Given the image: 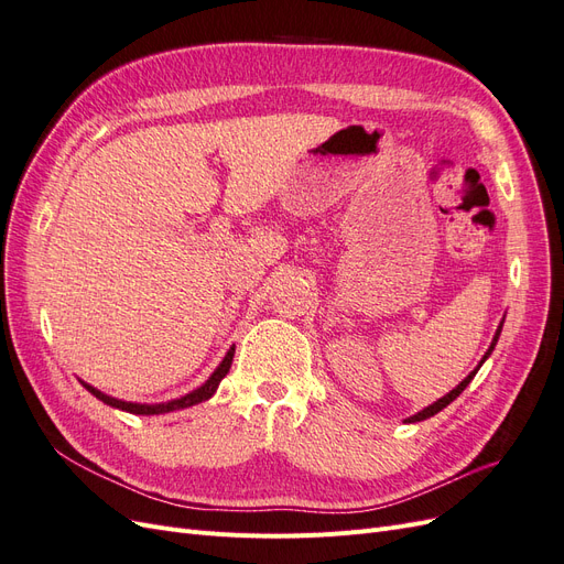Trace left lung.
Returning a JSON list of instances; mask_svg holds the SVG:
<instances>
[{
	"instance_id": "left-lung-1",
	"label": "left lung",
	"mask_w": 564,
	"mask_h": 564,
	"mask_svg": "<svg viewBox=\"0 0 564 564\" xmlns=\"http://www.w3.org/2000/svg\"><path fill=\"white\" fill-rule=\"evenodd\" d=\"M501 327H503V322L499 324V329H497V334H494V340H491V346H489V350L485 352V357H482V360H480V365H477L470 373H468V377L464 379V381H460L454 390H449L447 392V395L445 398H440L437 402H433L431 406H425V409H421V412L419 414H414V416H409L406 419V423H416V421H423V419H431V416H435L437 412H442V409H445L449 402H454L458 395H460V392H464L466 390V386L473 381V377H475V373H477V369H480L482 365H485V360H487V357L491 355V350H494V346H497V340H499V334H501Z\"/></svg>"
}]
</instances>
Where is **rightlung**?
Segmentation results:
<instances>
[{"label":"right lung","mask_w":564,"mask_h":564,"mask_svg":"<svg viewBox=\"0 0 564 564\" xmlns=\"http://www.w3.org/2000/svg\"><path fill=\"white\" fill-rule=\"evenodd\" d=\"M232 355H235V346L228 350V355L224 357V362H220V365L216 367V371L212 373V377H209L207 381H204L197 390L187 392V395H183V398H178V400H172V402H160V404L124 402V400H117V398L106 395V392H100V390H96L94 386L84 383V381H82V386L87 388V390L91 392V395H96L100 402H106V404H110V406H115V409H122V412H129V414H141V416H150V414H166V412H176V409H185V406H193V404H199V402H204V400H209V398L214 395V392H216L218 383L224 381V377H226V373L230 371Z\"/></svg>","instance_id":"obj_1"}]
</instances>
